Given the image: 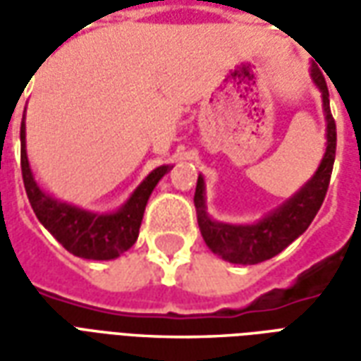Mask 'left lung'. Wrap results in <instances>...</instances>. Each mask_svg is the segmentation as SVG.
Here are the masks:
<instances>
[{
	"label": "left lung",
	"mask_w": 361,
	"mask_h": 361,
	"mask_svg": "<svg viewBox=\"0 0 361 361\" xmlns=\"http://www.w3.org/2000/svg\"><path fill=\"white\" fill-rule=\"evenodd\" d=\"M311 79L321 92L323 111L326 121L325 154L319 168L294 195L251 224H228L219 222L207 212V191L204 178L199 173L195 189V209L199 230L207 247L228 263L234 265H257L267 259L279 255L290 243L298 240L307 230L311 220L323 204L333 172L334 152H336V126L329 106V89L325 77L317 66H311Z\"/></svg>",
	"instance_id": "1"
}]
</instances>
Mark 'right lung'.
Segmentation results:
<instances>
[{
	"label": "right lung",
	"mask_w": 361,
	"mask_h": 361,
	"mask_svg": "<svg viewBox=\"0 0 361 361\" xmlns=\"http://www.w3.org/2000/svg\"><path fill=\"white\" fill-rule=\"evenodd\" d=\"M20 170L36 219L69 253L92 261H110L119 257L139 238L145 207L158 181L172 170V166H158L135 188L126 203L116 211L92 212L77 204L59 201L46 193L36 181L27 157V123L23 114L20 123Z\"/></svg>",
	"instance_id": "1"
}]
</instances>
